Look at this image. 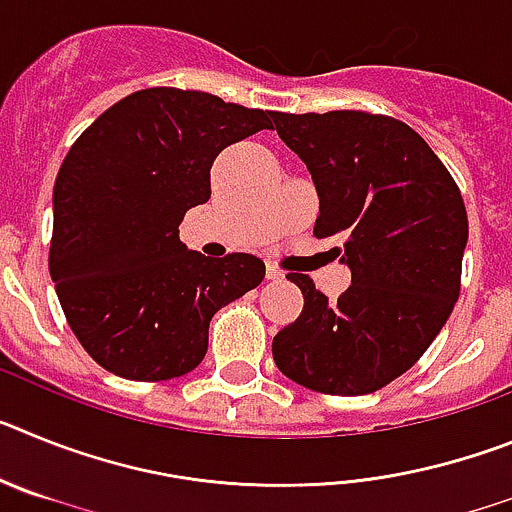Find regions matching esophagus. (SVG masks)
Here are the masks:
<instances>
[{"instance_id": "1", "label": "esophagus", "mask_w": 512, "mask_h": 512, "mask_svg": "<svg viewBox=\"0 0 512 512\" xmlns=\"http://www.w3.org/2000/svg\"><path fill=\"white\" fill-rule=\"evenodd\" d=\"M266 279H271V282H282L284 271L279 269V266L269 264V266H266Z\"/></svg>"}]
</instances>
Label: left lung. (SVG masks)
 I'll list each match as a JSON object with an SVG mask.
<instances>
[{
  "mask_svg": "<svg viewBox=\"0 0 512 512\" xmlns=\"http://www.w3.org/2000/svg\"><path fill=\"white\" fill-rule=\"evenodd\" d=\"M320 197L315 238L351 269L328 302L305 274L302 315L271 343L279 372L323 395H369L405 374L449 320L469 238L454 176L408 122L361 110L277 112Z\"/></svg>",
  "mask_w": 512,
  "mask_h": 512,
  "instance_id": "left-lung-1",
  "label": "left lung"
}]
</instances>
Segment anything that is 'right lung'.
Returning <instances> with one entry per match:
<instances>
[{"label": "right lung", "mask_w": 512, "mask_h": 512, "mask_svg": "<svg viewBox=\"0 0 512 512\" xmlns=\"http://www.w3.org/2000/svg\"><path fill=\"white\" fill-rule=\"evenodd\" d=\"M271 120L215 94L151 87L112 104L69 148L48 269L74 336L107 372L135 382L192 372L212 315L261 284L259 256L187 251L179 223L210 200L217 153Z\"/></svg>", "instance_id": "right-lung-1"}]
</instances>
